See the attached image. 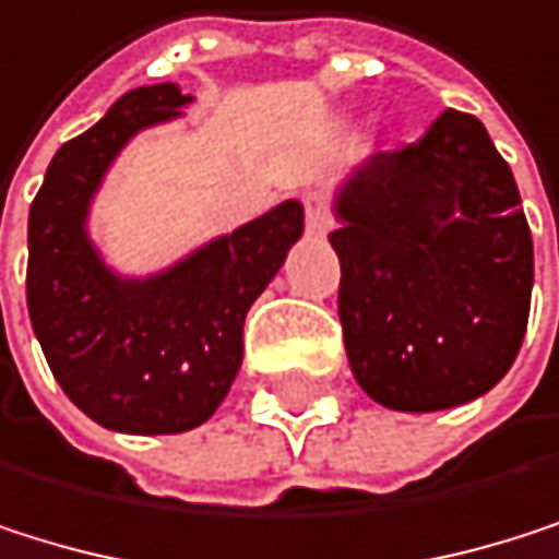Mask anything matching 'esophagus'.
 Listing matches in <instances>:
<instances>
[{
	"mask_svg": "<svg viewBox=\"0 0 559 559\" xmlns=\"http://www.w3.org/2000/svg\"><path fill=\"white\" fill-rule=\"evenodd\" d=\"M305 225L311 235H328L334 228V215H331V202L321 191H308L305 194Z\"/></svg>",
	"mask_w": 559,
	"mask_h": 559,
	"instance_id": "obj_1",
	"label": "esophagus"
}]
</instances>
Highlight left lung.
Returning a JSON list of instances; mask_svg holds the SVG:
<instances>
[{"label": "left lung", "mask_w": 559, "mask_h": 559, "mask_svg": "<svg viewBox=\"0 0 559 559\" xmlns=\"http://www.w3.org/2000/svg\"><path fill=\"white\" fill-rule=\"evenodd\" d=\"M337 314L357 384L391 411L487 394L527 334L534 241L510 165L474 115L448 108L337 188Z\"/></svg>", "instance_id": "8db88e82"}]
</instances>
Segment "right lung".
<instances>
[{"mask_svg": "<svg viewBox=\"0 0 559 559\" xmlns=\"http://www.w3.org/2000/svg\"><path fill=\"white\" fill-rule=\"evenodd\" d=\"M188 102L175 82L122 95L56 152L28 209L32 331L69 401L118 433H181L218 411L241 368L245 314L305 231L301 202H282L148 277L102 261L88 209L105 171Z\"/></svg>", "mask_w": 559, "mask_h": 559, "instance_id": "right-lung-1", "label": "right lung"}]
</instances>
